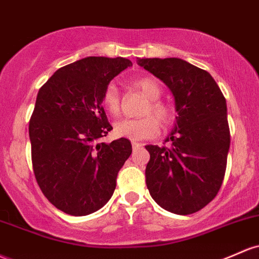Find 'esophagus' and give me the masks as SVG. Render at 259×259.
Listing matches in <instances>:
<instances>
[{
	"mask_svg": "<svg viewBox=\"0 0 259 259\" xmlns=\"http://www.w3.org/2000/svg\"><path fill=\"white\" fill-rule=\"evenodd\" d=\"M132 146H133V149L136 150V149H139V147L143 146V145L139 144V143H134V141H133V143H132Z\"/></svg>",
	"mask_w": 259,
	"mask_h": 259,
	"instance_id": "obj_1",
	"label": "esophagus"
}]
</instances>
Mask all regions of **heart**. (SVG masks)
<instances>
[{
	"mask_svg": "<svg viewBox=\"0 0 259 259\" xmlns=\"http://www.w3.org/2000/svg\"><path fill=\"white\" fill-rule=\"evenodd\" d=\"M134 86L144 93L149 99L143 110L146 116L140 119H124L114 125L115 134L120 138L133 141L147 140L155 138L160 133V122L162 126H169L175 120V112L164 102L160 101L162 88L157 81L152 77H141L134 81ZM102 103L107 112L112 115L120 113V96L114 84H108L103 92ZM159 121L157 122V120Z\"/></svg>",
	"mask_w": 259,
	"mask_h": 259,
	"instance_id": "1",
	"label": "heart"
}]
</instances>
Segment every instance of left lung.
I'll return each mask as SVG.
<instances>
[{"instance_id": "8db88e82", "label": "left lung", "mask_w": 259, "mask_h": 259, "mask_svg": "<svg viewBox=\"0 0 259 259\" xmlns=\"http://www.w3.org/2000/svg\"><path fill=\"white\" fill-rule=\"evenodd\" d=\"M175 97V127L164 143L147 145L146 186L153 200L178 215L197 212L217 197L230 149L226 99L215 79L178 58L138 59Z\"/></svg>"}]
</instances>
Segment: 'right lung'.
Here are the masks:
<instances>
[{
	"label": "right lung",
	"mask_w": 259,
	"mask_h": 259,
	"mask_svg": "<svg viewBox=\"0 0 259 259\" xmlns=\"http://www.w3.org/2000/svg\"><path fill=\"white\" fill-rule=\"evenodd\" d=\"M132 65L88 56L59 69L39 90L29 121L33 171L42 194L66 214L103 208L132 155L127 139L99 141L113 129L102 107L104 90Z\"/></svg>",
	"instance_id": "right-lung-1"
}]
</instances>
